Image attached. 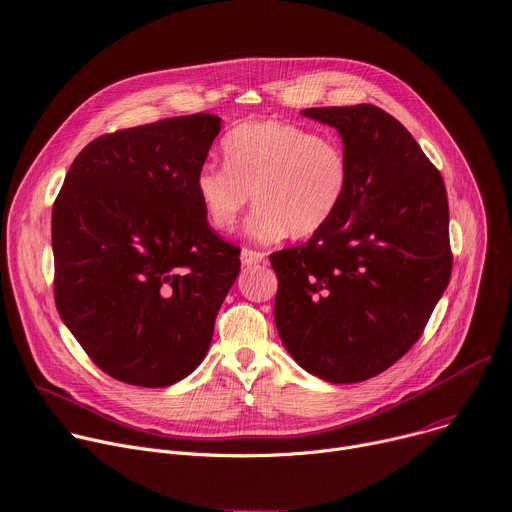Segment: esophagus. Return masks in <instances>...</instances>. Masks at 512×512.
Listing matches in <instances>:
<instances>
[{
	"label": "esophagus",
	"instance_id": "esophagus-1",
	"mask_svg": "<svg viewBox=\"0 0 512 512\" xmlns=\"http://www.w3.org/2000/svg\"><path fill=\"white\" fill-rule=\"evenodd\" d=\"M241 261H243V265L261 263V261H265V253L253 251V249H243V251H241Z\"/></svg>",
	"mask_w": 512,
	"mask_h": 512
}]
</instances>
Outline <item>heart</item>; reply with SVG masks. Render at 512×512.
<instances>
[{
	"label": "heart",
	"mask_w": 512,
	"mask_h": 512,
	"mask_svg": "<svg viewBox=\"0 0 512 512\" xmlns=\"http://www.w3.org/2000/svg\"><path fill=\"white\" fill-rule=\"evenodd\" d=\"M222 150L224 164L203 162L193 181L203 216L220 232L236 226L253 193L257 208L247 230L255 241L311 238L335 218L350 189L344 146L292 123H243Z\"/></svg>",
	"instance_id": "b5f03b06"
}]
</instances>
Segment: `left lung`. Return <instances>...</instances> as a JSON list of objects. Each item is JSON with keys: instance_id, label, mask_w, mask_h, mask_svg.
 I'll return each instance as SVG.
<instances>
[{"instance_id": "1", "label": "left lung", "mask_w": 512, "mask_h": 512, "mask_svg": "<svg viewBox=\"0 0 512 512\" xmlns=\"http://www.w3.org/2000/svg\"><path fill=\"white\" fill-rule=\"evenodd\" d=\"M302 115L339 131L352 181L327 228L271 253L276 325L306 372L360 383L410 352L451 280L447 189L412 133L383 109Z\"/></svg>"}]
</instances>
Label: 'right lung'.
Returning a JSON list of instances; mask_svg holds the SVG:
<instances>
[{
	"mask_svg": "<svg viewBox=\"0 0 512 512\" xmlns=\"http://www.w3.org/2000/svg\"><path fill=\"white\" fill-rule=\"evenodd\" d=\"M220 117L195 113L98 135L53 203V292L109 377L166 387L206 356L241 251L212 230L195 173Z\"/></svg>",
	"mask_w": 512,
	"mask_h": 512,
	"instance_id": "1",
	"label": "right lung"
}]
</instances>
